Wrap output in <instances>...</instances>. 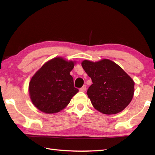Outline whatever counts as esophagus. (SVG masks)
Here are the masks:
<instances>
[{
    "instance_id": "1",
    "label": "esophagus",
    "mask_w": 155,
    "mask_h": 155,
    "mask_svg": "<svg viewBox=\"0 0 155 155\" xmlns=\"http://www.w3.org/2000/svg\"><path fill=\"white\" fill-rule=\"evenodd\" d=\"M86 89H87V86L86 85H83V86L80 88V91L84 92L85 91H86Z\"/></svg>"
}]
</instances>
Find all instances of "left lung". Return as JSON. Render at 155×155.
Segmentation results:
<instances>
[{
  "label": "left lung",
  "mask_w": 155,
  "mask_h": 155,
  "mask_svg": "<svg viewBox=\"0 0 155 155\" xmlns=\"http://www.w3.org/2000/svg\"><path fill=\"white\" fill-rule=\"evenodd\" d=\"M82 67L91 78L87 95L92 104L101 113H120L132 101L134 83L123 69L108 59L98 62L84 61Z\"/></svg>",
  "instance_id": "obj_1"
}]
</instances>
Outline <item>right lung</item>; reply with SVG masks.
Returning <instances> with one entry per match:
<instances>
[{"mask_svg":"<svg viewBox=\"0 0 155 155\" xmlns=\"http://www.w3.org/2000/svg\"><path fill=\"white\" fill-rule=\"evenodd\" d=\"M74 66V62L57 57L46 62L32 77L29 94L38 110L47 114L56 113L70 103L78 92L70 74Z\"/></svg>","mask_w":155,"mask_h":155,"instance_id":"obj_1","label":"right lung"}]
</instances>
